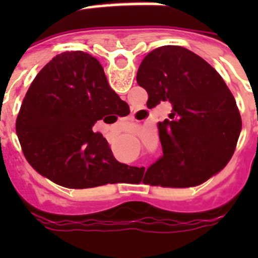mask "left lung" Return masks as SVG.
<instances>
[{
    "label": "left lung",
    "instance_id": "obj_1",
    "mask_svg": "<svg viewBox=\"0 0 258 258\" xmlns=\"http://www.w3.org/2000/svg\"><path fill=\"white\" fill-rule=\"evenodd\" d=\"M147 107L169 102L159 122L163 156L150 166L149 183L190 187L225 168L235 151L241 117L222 77L195 52L174 45L150 51L137 72Z\"/></svg>",
    "mask_w": 258,
    "mask_h": 258
}]
</instances>
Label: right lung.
<instances>
[{"label": "right lung", "instance_id": "1", "mask_svg": "<svg viewBox=\"0 0 258 258\" xmlns=\"http://www.w3.org/2000/svg\"><path fill=\"white\" fill-rule=\"evenodd\" d=\"M120 99L101 63L88 52H61L35 77L23 99L17 133L40 174L68 188L115 183L122 164L94 131L115 122Z\"/></svg>", "mask_w": 258, "mask_h": 258}]
</instances>
